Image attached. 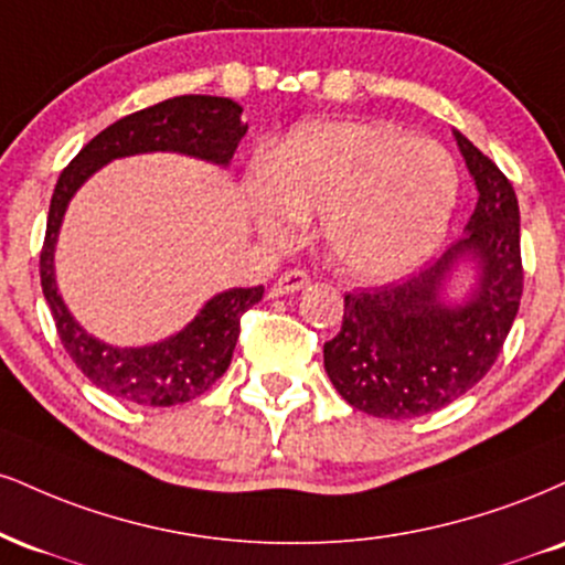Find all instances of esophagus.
I'll use <instances>...</instances> for the list:
<instances>
[{
    "mask_svg": "<svg viewBox=\"0 0 565 565\" xmlns=\"http://www.w3.org/2000/svg\"><path fill=\"white\" fill-rule=\"evenodd\" d=\"M310 284V278H308V274H305V270H284L281 276L276 278L274 281V295L276 297H281V295H295V291H300V289H305Z\"/></svg>",
    "mask_w": 565,
    "mask_h": 565,
    "instance_id": "34e87169",
    "label": "esophagus"
}]
</instances>
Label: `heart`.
I'll return each instance as SVG.
<instances>
[{
    "label": "heart",
    "mask_w": 565,
    "mask_h": 565,
    "mask_svg": "<svg viewBox=\"0 0 565 565\" xmlns=\"http://www.w3.org/2000/svg\"><path fill=\"white\" fill-rule=\"evenodd\" d=\"M247 207L263 242L289 244L318 215L323 253L358 284L418 270L447 234L458 200L450 154L384 120L310 124L249 175Z\"/></svg>",
    "instance_id": "heart-1"
}]
</instances>
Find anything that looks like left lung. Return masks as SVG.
<instances>
[{
	"label": "left lung",
	"mask_w": 565,
	"mask_h": 565,
	"mask_svg": "<svg viewBox=\"0 0 565 565\" xmlns=\"http://www.w3.org/2000/svg\"><path fill=\"white\" fill-rule=\"evenodd\" d=\"M477 186L466 234L397 287L344 297L323 369L358 411L405 420L450 405L484 379L519 312L521 215L511 181L452 131Z\"/></svg>",
	"instance_id": "1"
}]
</instances>
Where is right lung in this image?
Returning a JSON list of instances; mask_svg holds the SVG:
<instances>
[{
    "instance_id": "obj_1",
    "label": "right lung",
    "mask_w": 565,
    "mask_h": 565,
    "mask_svg": "<svg viewBox=\"0 0 565 565\" xmlns=\"http://www.w3.org/2000/svg\"><path fill=\"white\" fill-rule=\"evenodd\" d=\"M244 134L247 126L234 99L183 94L107 126L60 173L46 217L42 289L67 355L102 392L149 407H171L200 397L226 373L239 339L242 316L263 300V287L217 291L192 321L160 342L139 348L105 342L76 321L57 287L54 253L67 205L99 168L134 154L175 152L228 168Z\"/></svg>"
}]
</instances>
